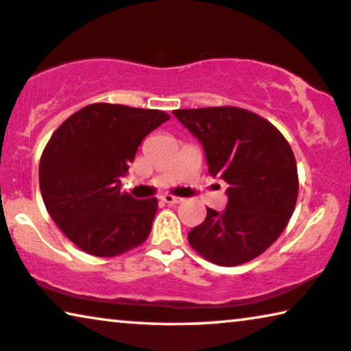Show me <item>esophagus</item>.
I'll use <instances>...</instances> for the list:
<instances>
[{
    "instance_id": "1",
    "label": "esophagus",
    "mask_w": 351,
    "mask_h": 351,
    "mask_svg": "<svg viewBox=\"0 0 351 351\" xmlns=\"http://www.w3.org/2000/svg\"><path fill=\"white\" fill-rule=\"evenodd\" d=\"M160 200L164 202V203H169V205H176V203H180V202L182 200V198L171 195V193H165V195L160 197Z\"/></svg>"
}]
</instances>
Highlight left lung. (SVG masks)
I'll use <instances>...</instances> for the list:
<instances>
[{
	"label": "left lung",
	"instance_id": "obj_1",
	"mask_svg": "<svg viewBox=\"0 0 351 351\" xmlns=\"http://www.w3.org/2000/svg\"><path fill=\"white\" fill-rule=\"evenodd\" d=\"M200 140L209 173L228 184L226 211L206 219L187 239L203 258L238 266L257 258L284 232L300 181L293 149L280 130L250 110L223 106L173 110Z\"/></svg>",
	"mask_w": 351,
	"mask_h": 351
}]
</instances>
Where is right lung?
<instances>
[{"instance_id":"obj_1","label":"right lung","mask_w":351,"mask_h":351,"mask_svg":"<svg viewBox=\"0 0 351 351\" xmlns=\"http://www.w3.org/2000/svg\"><path fill=\"white\" fill-rule=\"evenodd\" d=\"M162 110L96 102L71 114L51 135L39 162V187L61 232L94 257H117L149 237L158 198L121 192L142 140L169 121Z\"/></svg>"}]
</instances>
